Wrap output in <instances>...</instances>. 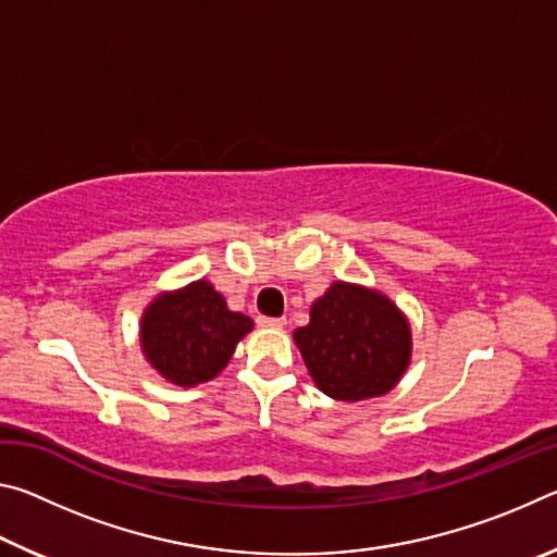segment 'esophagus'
<instances>
[{"instance_id":"34e87169","label":"esophagus","mask_w":557,"mask_h":557,"mask_svg":"<svg viewBox=\"0 0 557 557\" xmlns=\"http://www.w3.org/2000/svg\"><path fill=\"white\" fill-rule=\"evenodd\" d=\"M258 324L265 329H280L287 324V319L285 317H258Z\"/></svg>"}]
</instances>
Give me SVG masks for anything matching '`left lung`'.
<instances>
[{
    "label": "left lung",
    "instance_id": "obj_1",
    "mask_svg": "<svg viewBox=\"0 0 557 557\" xmlns=\"http://www.w3.org/2000/svg\"><path fill=\"white\" fill-rule=\"evenodd\" d=\"M317 388L329 398L356 403L395 388L410 363V324L375 289L334 282L295 332Z\"/></svg>",
    "mask_w": 557,
    "mask_h": 557
}]
</instances>
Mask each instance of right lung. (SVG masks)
<instances>
[{"instance_id": "right-lung-1", "label": "right lung", "mask_w": 557, "mask_h": 557, "mask_svg": "<svg viewBox=\"0 0 557 557\" xmlns=\"http://www.w3.org/2000/svg\"><path fill=\"white\" fill-rule=\"evenodd\" d=\"M250 329V317L231 312L211 282L196 280L154 297L139 324V344L152 369L174 385L191 388L225 369Z\"/></svg>"}]
</instances>
